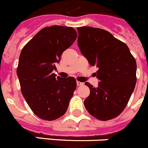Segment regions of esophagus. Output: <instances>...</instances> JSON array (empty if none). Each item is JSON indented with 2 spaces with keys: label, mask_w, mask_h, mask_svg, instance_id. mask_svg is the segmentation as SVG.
Returning <instances> with one entry per match:
<instances>
[{
  "label": "esophagus",
  "mask_w": 148,
  "mask_h": 148,
  "mask_svg": "<svg viewBox=\"0 0 148 148\" xmlns=\"http://www.w3.org/2000/svg\"><path fill=\"white\" fill-rule=\"evenodd\" d=\"M77 86H83V83H81V82L79 81H77Z\"/></svg>",
  "instance_id": "obj_1"
}]
</instances>
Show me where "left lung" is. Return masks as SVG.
I'll return each mask as SVG.
<instances>
[{"instance_id": "8db88e82", "label": "left lung", "mask_w": 148, "mask_h": 148, "mask_svg": "<svg viewBox=\"0 0 148 148\" xmlns=\"http://www.w3.org/2000/svg\"><path fill=\"white\" fill-rule=\"evenodd\" d=\"M78 47L92 66L98 68L97 88L85 83L90 94L84 105L90 115L101 121L115 119L127 104L136 83V62L125 43L110 32L80 27Z\"/></svg>"}]
</instances>
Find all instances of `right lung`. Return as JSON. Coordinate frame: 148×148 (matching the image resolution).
Masks as SVG:
<instances>
[{"instance_id": "1", "label": "right lung", "mask_w": 148, "mask_h": 148, "mask_svg": "<svg viewBox=\"0 0 148 148\" xmlns=\"http://www.w3.org/2000/svg\"><path fill=\"white\" fill-rule=\"evenodd\" d=\"M76 38L74 28L53 25L41 29L21 50L17 69L21 91L32 111L43 120L62 116L74 95L76 79L56 77L52 71Z\"/></svg>"}]
</instances>
